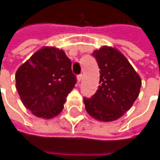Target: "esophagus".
Instances as JSON below:
<instances>
[{"instance_id":"1","label":"esophagus","mask_w":160,"mask_h":160,"mask_svg":"<svg viewBox=\"0 0 160 160\" xmlns=\"http://www.w3.org/2000/svg\"><path fill=\"white\" fill-rule=\"evenodd\" d=\"M77 81H78V83H79V82L82 80V75H81V74H80V75H78V76L77 77Z\"/></svg>"}]
</instances>
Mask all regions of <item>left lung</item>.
<instances>
[{
	"mask_svg": "<svg viewBox=\"0 0 160 160\" xmlns=\"http://www.w3.org/2000/svg\"><path fill=\"white\" fill-rule=\"evenodd\" d=\"M92 56L101 69L100 85L91 98H83L85 109L95 119L114 121L131 108L142 80L127 58L112 47H102Z\"/></svg>",
	"mask_w": 160,
	"mask_h": 160,
	"instance_id": "obj_1",
	"label": "left lung"
}]
</instances>
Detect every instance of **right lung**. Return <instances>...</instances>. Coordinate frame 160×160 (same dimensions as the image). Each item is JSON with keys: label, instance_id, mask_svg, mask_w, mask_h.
<instances>
[{"label": "right lung", "instance_id": "right-lung-1", "mask_svg": "<svg viewBox=\"0 0 160 160\" xmlns=\"http://www.w3.org/2000/svg\"><path fill=\"white\" fill-rule=\"evenodd\" d=\"M16 87L24 106L34 116L50 119L64 108L77 77L64 51L43 47L16 72Z\"/></svg>", "mask_w": 160, "mask_h": 160}]
</instances>
